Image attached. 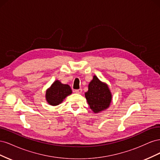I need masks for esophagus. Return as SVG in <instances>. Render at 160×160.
<instances>
[{"mask_svg":"<svg viewBox=\"0 0 160 160\" xmlns=\"http://www.w3.org/2000/svg\"><path fill=\"white\" fill-rule=\"evenodd\" d=\"M74 92H75V93H76L80 94V93H81V92H82V89H75V90L74 91Z\"/></svg>","mask_w":160,"mask_h":160,"instance_id":"esophagus-1","label":"esophagus"}]
</instances>
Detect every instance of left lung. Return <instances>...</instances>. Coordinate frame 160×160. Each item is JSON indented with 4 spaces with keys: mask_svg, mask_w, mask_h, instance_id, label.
I'll return each instance as SVG.
<instances>
[{
    "mask_svg": "<svg viewBox=\"0 0 160 160\" xmlns=\"http://www.w3.org/2000/svg\"><path fill=\"white\" fill-rule=\"evenodd\" d=\"M85 96L91 109L95 113L108 109L112 99L108 85L101 81L95 75L89 83L88 91Z\"/></svg>",
    "mask_w": 160,
    "mask_h": 160,
    "instance_id": "left-lung-1",
    "label": "left lung"
}]
</instances>
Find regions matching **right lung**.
<instances>
[{
  "label": "right lung",
  "mask_w": 160,
  "mask_h": 160,
  "mask_svg": "<svg viewBox=\"0 0 160 160\" xmlns=\"http://www.w3.org/2000/svg\"><path fill=\"white\" fill-rule=\"evenodd\" d=\"M71 93L72 90L69 85L62 84L59 80H56L46 91L45 98L48 103L55 106L61 103L66 97Z\"/></svg>",
  "instance_id": "1"
}]
</instances>
